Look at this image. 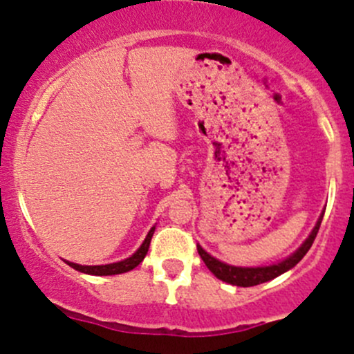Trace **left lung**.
<instances>
[{
    "label": "left lung",
    "instance_id": "1",
    "mask_svg": "<svg viewBox=\"0 0 354 354\" xmlns=\"http://www.w3.org/2000/svg\"><path fill=\"white\" fill-rule=\"evenodd\" d=\"M322 217H324V212L321 214L317 224H315L314 229H312L310 236L305 239V243L300 245V248L297 249L292 256H288V258L283 259V261L277 263V265L258 266V268L230 266V265H225V263L218 261V259H215L214 256L208 254V252L200 244L196 245V249H198L200 258L203 259V263H205L208 270H210L212 273L218 278V280L225 281V283H230V285H236V286H254V285L265 283V281L273 280V278L283 274L285 271L292 270V268L295 266L305 254H307V251L310 249L312 243H314L315 236H317L319 227H321V222H322Z\"/></svg>",
    "mask_w": 354,
    "mask_h": 354
}]
</instances>
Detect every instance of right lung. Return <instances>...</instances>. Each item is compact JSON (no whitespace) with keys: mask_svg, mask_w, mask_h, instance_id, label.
I'll list each match as a JSON object with an SVG mask.
<instances>
[{"mask_svg":"<svg viewBox=\"0 0 354 354\" xmlns=\"http://www.w3.org/2000/svg\"><path fill=\"white\" fill-rule=\"evenodd\" d=\"M156 227H152L151 230L147 232L146 239L144 243L140 244V248L133 252L132 256L124 261H118V263H110V265H98V266H83V265H76V263H71L66 261L71 268L74 270L81 271V273H86V274H96V277H109V274H120V273H127V271L133 270L136 266H139L142 263V259L146 258L147 251H149V244H151L152 239V234H154Z\"/></svg>","mask_w":354,"mask_h":354,"instance_id":"1","label":"right lung"}]
</instances>
